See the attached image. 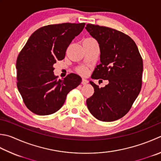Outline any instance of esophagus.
<instances>
[{
  "instance_id": "esophagus-1",
  "label": "esophagus",
  "mask_w": 161,
  "mask_h": 161,
  "mask_svg": "<svg viewBox=\"0 0 161 161\" xmlns=\"http://www.w3.org/2000/svg\"><path fill=\"white\" fill-rule=\"evenodd\" d=\"M89 83V81H88L86 78H82V81H81V84L83 85H85Z\"/></svg>"
}]
</instances>
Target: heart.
<instances>
[{"label":"heart","instance_id":"1","mask_svg":"<svg viewBox=\"0 0 161 161\" xmlns=\"http://www.w3.org/2000/svg\"><path fill=\"white\" fill-rule=\"evenodd\" d=\"M80 73H81V74H85V73H86V69L84 68H80Z\"/></svg>","mask_w":161,"mask_h":161}]
</instances>
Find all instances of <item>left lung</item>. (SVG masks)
<instances>
[{
    "instance_id": "8db88e82",
    "label": "left lung",
    "mask_w": 161,
    "mask_h": 161,
    "mask_svg": "<svg viewBox=\"0 0 161 161\" xmlns=\"http://www.w3.org/2000/svg\"><path fill=\"white\" fill-rule=\"evenodd\" d=\"M86 31L99 44L100 64L91 78L108 80L105 87L90 81L93 95L86 100L91 114L102 121H114L128 112L142 87L143 62L136 44L120 31L87 24Z\"/></svg>"
}]
</instances>
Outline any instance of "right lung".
<instances>
[{"instance_id": "1", "label": "right lung", "mask_w": 161, "mask_h": 161, "mask_svg": "<svg viewBox=\"0 0 161 161\" xmlns=\"http://www.w3.org/2000/svg\"><path fill=\"white\" fill-rule=\"evenodd\" d=\"M85 23L48 25L40 28L28 38L19 54L17 88L27 108L37 115H49L64 105L68 93L81 82L71 73L58 80L53 64L65 58L68 47Z\"/></svg>"}]
</instances>
